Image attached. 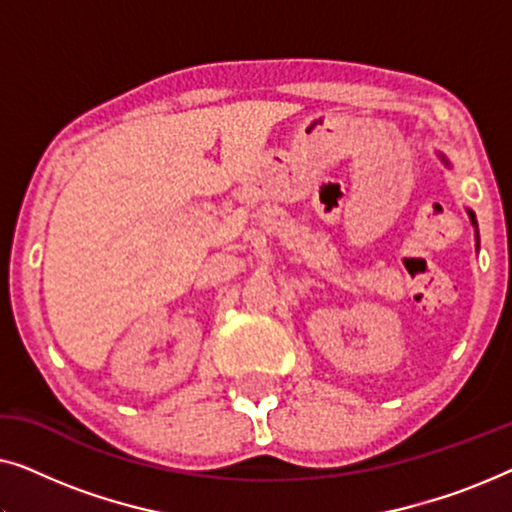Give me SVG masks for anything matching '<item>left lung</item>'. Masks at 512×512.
Instances as JSON below:
<instances>
[{
  "label": "left lung",
  "instance_id": "8db88e82",
  "mask_svg": "<svg viewBox=\"0 0 512 512\" xmlns=\"http://www.w3.org/2000/svg\"><path fill=\"white\" fill-rule=\"evenodd\" d=\"M440 158H443V163H445L447 167H450V163H447V160H445V156H440ZM468 216H471V223H473V226H475V228H478V221H475V214L471 212V209H468ZM475 233H478V230H475ZM478 242H480V240H478Z\"/></svg>",
  "mask_w": 512,
  "mask_h": 512
}]
</instances>
